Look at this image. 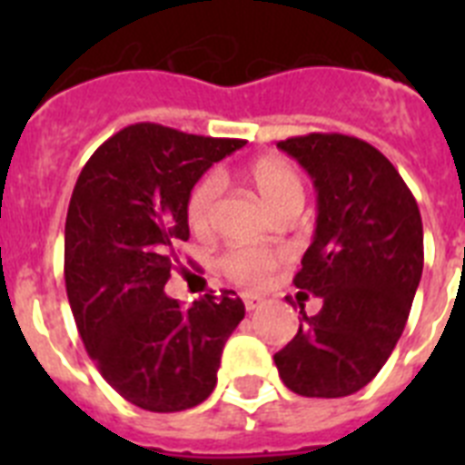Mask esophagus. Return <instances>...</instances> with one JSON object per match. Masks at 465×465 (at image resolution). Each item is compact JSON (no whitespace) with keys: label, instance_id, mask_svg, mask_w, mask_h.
I'll return each mask as SVG.
<instances>
[{"label":"esophagus","instance_id":"34e87169","mask_svg":"<svg viewBox=\"0 0 465 465\" xmlns=\"http://www.w3.org/2000/svg\"><path fill=\"white\" fill-rule=\"evenodd\" d=\"M242 302H244L246 312H253L262 305V298L256 293H242Z\"/></svg>","mask_w":465,"mask_h":465}]
</instances>
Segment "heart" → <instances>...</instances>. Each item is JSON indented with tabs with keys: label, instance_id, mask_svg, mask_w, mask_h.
I'll return each instance as SVG.
<instances>
[{
	"label": "heart",
	"instance_id": "heart-1",
	"mask_svg": "<svg viewBox=\"0 0 465 465\" xmlns=\"http://www.w3.org/2000/svg\"><path fill=\"white\" fill-rule=\"evenodd\" d=\"M246 179L258 193L262 204L274 213L283 207H293L302 203V179L291 163L274 155H262L249 163ZM221 179L216 174H204L197 179L186 200V221L195 235H207L213 225V212L221 197ZM279 256L268 249H249L235 246L228 249L219 258V268L235 282L253 286L268 279V274L277 268Z\"/></svg>",
	"mask_w": 465,
	"mask_h": 465
}]
</instances>
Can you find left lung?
Segmentation results:
<instances>
[{
  "label": "left lung",
  "instance_id": "1",
  "mask_svg": "<svg viewBox=\"0 0 465 465\" xmlns=\"http://www.w3.org/2000/svg\"><path fill=\"white\" fill-rule=\"evenodd\" d=\"M277 146L314 179V242L293 283L319 295L322 310L307 316L300 305L298 332L274 363L298 396H351L408 323L424 270L421 213L396 167L363 139L310 133Z\"/></svg>",
  "mask_w": 465,
  "mask_h": 465
}]
</instances>
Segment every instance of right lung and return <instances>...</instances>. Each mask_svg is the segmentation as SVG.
<instances>
[{
    "label": "right lung",
    "mask_w": 465,
    "mask_h": 465,
    "mask_svg": "<svg viewBox=\"0 0 465 465\" xmlns=\"http://www.w3.org/2000/svg\"><path fill=\"white\" fill-rule=\"evenodd\" d=\"M242 146L134 123L90 155L74 186L64 223L74 322L102 377L149 412L207 401L225 340L244 319L232 291H209L188 310L165 295L174 244L191 235L188 193Z\"/></svg>",
    "instance_id": "right-lung-1"
}]
</instances>
